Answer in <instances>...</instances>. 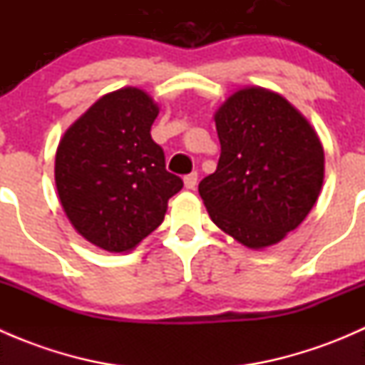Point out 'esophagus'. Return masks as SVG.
<instances>
[{
	"label": "esophagus",
	"instance_id": "1",
	"mask_svg": "<svg viewBox=\"0 0 365 365\" xmlns=\"http://www.w3.org/2000/svg\"><path fill=\"white\" fill-rule=\"evenodd\" d=\"M183 183H185L187 189H194V187L197 185V173H190V175H187L185 178H183Z\"/></svg>",
	"mask_w": 365,
	"mask_h": 365
}]
</instances>
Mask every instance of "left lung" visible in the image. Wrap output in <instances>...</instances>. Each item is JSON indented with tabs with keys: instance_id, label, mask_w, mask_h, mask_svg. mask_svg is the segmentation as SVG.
Returning a JSON list of instances; mask_svg holds the SVG:
<instances>
[{
	"instance_id": "obj_1",
	"label": "left lung",
	"mask_w": 365,
	"mask_h": 365,
	"mask_svg": "<svg viewBox=\"0 0 365 365\" xmlns=\"http://www.w3.org/2000/svg\"><path fill=\"white\" fill-rule=\"evenodd\" d=\"M220 157L200 182L210 219L251 249L281 242L319 196L325 153L309 121L281 95L244 88L215 114Z\"/></svg>"
}]
</instances>
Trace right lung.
<instances>
[{
  "label": "right lung",
  "mask_w": 365,
  "mask_h": 365,
  "mask_svg": "<svg viewBox=\"0 0 365 365\" xmlns=\"http://www.w3.org/2000/svg\"><path fill=\"white\" fill-rule=\"evenodd\" d=\"M159 108L138 88L98 98L56 152L58 194L77 233L109 252L134 249L164 220L183 187L152 139Z\"/></svg>",
  "instance_id": "1"
}]
</instances>
